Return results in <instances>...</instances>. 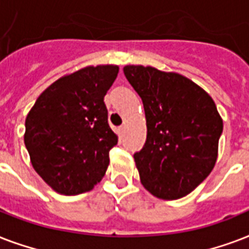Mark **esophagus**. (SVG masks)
I'll list each match as a JSON object with an SVG mask.
<instances>
[{"mask_svg":"<svg viewBox=\"0 0 249 249\" xmlns=\"http://www.w3.org/2000/svg\"><path fill=\"white\" fill-rule=\"evenodd\" d=\"M126 130H127L126 124H122V126L119 127V135H121V136H123V135L126 134Z\"/></svg>","mask_w":249,"mask_h":249,"instance_id":"obj_1","label":"esophagus"}]
</instances>
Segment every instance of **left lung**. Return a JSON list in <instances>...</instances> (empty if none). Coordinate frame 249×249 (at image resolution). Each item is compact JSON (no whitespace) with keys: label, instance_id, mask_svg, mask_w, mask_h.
Masks as SVG:
<instances>
[{"label":"left lung","instance_id":"8db88e82","mask_svg":"<svg viewBox=\"0 0 249 249\" xmlns=\"http://www.w3.org/2000/svg\"><path fill=\"white\" fill-rule=\"evenodd\" d=\"M123 72L145 111V144L134 155L142 184L156 197H183L215 165L223 123L214 101L183 75L149 66Z\"/></svg>","mask_w":249,"mask_h":249}]
</instances>
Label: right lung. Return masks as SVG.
Masks as SVG:
<instances>
[{
    "mask_svg": "<svg viewBox=\"0 0 249 249\" xmlns=\"http://www.w3.org/2000/svg\"><path fill=\"white\" fill-rule=\"evenodd\" d=\"M118 66H89L58 79L42 92L26 118L24 144L40 177L58 194L93 188L109 165L118 136L107 122L104 97Z\"/></svg>",
    "mask_w": 249,
    "mask_h": 249,
    "instance_id": "1",
    "label": "right lung"
}]
</instances>
